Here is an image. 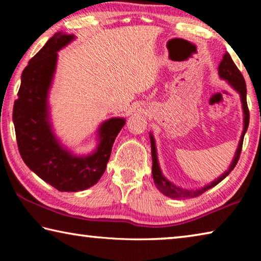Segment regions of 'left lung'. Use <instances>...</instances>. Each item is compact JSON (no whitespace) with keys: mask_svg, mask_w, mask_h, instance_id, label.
<instances>
[{"mask_svg":"<svg viewBox=\"0 0 261 261\" xmlns=\"http://www.w3.org/2000/svg\"><path fill=\"white\" fill-rule=\"evenodd\" d=\"M219 74L223 79L229 82V84L235 88V90L241 94L242 98V103H243V109H244V131L242 134V138L240 141V145H238L237 152L235 154V159L231 163L229 170L226 171L220 178L214 180L213 183H211L207 187L199 189V190H183L178 187H176L173 183H170L169 180L166 179L163 177V175L161 174L160 167H159L158 163V158H156V151H155V143H154V139L152 135L151 137V147H152V161H153V166H152V175H153V179L154 183L158 185V188L161 190V191L167 194V196L173 197V198H196L198 196H200L204 192H206L207 190H210L211 188L215 187L216 184H219L221 180L224 179L227 176L231 173V170L236 167L238 160H240V155L242 152V147H243V140H244V135L247 130V126H249V122H250V112H249V107H247V102H246V84L244 81V77H243L242 72L238 70L236 67V64L233 63V61L231 60V57L229 54H226L223 56L222 61L219 65Z\"/></svg>","mask_w":261,"mask_h":261,"instance_id":"left-lung-1","label":"left lung"}]
</instances>
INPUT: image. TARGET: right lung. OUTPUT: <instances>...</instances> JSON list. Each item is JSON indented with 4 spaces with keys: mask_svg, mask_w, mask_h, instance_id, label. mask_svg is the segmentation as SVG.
<instances>
[{
    "mask_svg": "<svg viewBox=\"0 0 261 261\" xmlns=\"http://www.w3.org/2000/svg\"><path fill=\"white\" fill-rule=\"evenodd\" d=\"M72 39L73 35L56 33L30 60L21 73L12 112L17 145L25 165L62 192L82 191L98 183L107 167L114 140L125 124L123 118L105 122L99 131V147L88 156H73L56 141L47 121V93L55 71L56 51Z\"/></svg>",
    "mask_w": 261,
    "mask_h": 261,
    "instance_id": "obj_1",
    "label": "right lung"
}]
</instances>
